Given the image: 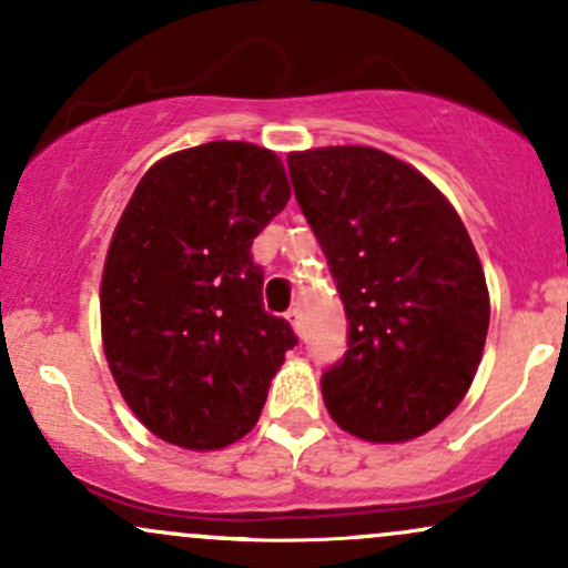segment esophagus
<instances>
[{
    "instance_id": "34e87169",
    "label": "esophagus",
    "mask_w": 568,
    "mask_h": 568,
    "mask_svg": "<svg viewBox=\"0 0 568 568\" xmlns=\"http://www.w3.org/2000/svg\"><path fill=\"white\" fill-rule=\"evenodd\" d=\"M288 321L293 325V331H296L298 336H304V321H302V310H298V306H291V310H288Z\"/></svg>"
}]
</instances>
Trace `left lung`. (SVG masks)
<instances>
[{"instance_id": "8db88e82", "label": "left lung", "mask_w": 568, "mask_h": 568, "mask_svg": "<svg viewBox=\"0 0 568 568\" xmlns=\"http://www.w3.org/2000/svg\"><path fill=\"white\" fill-rule=\"evenodd\" d=\"M288 171L349 321L325 408L361 440L419 438L484 357L491 304L470 234L433 181L382 149L291 152Z\"/></svg>"}]
</instances>
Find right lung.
<instances>
[{"mask_svg": "<svg viewBox=\"0 0 568 568\" xmlns=\"http://www.w3.org/2000/svg\"><path fill=\"white\" fill-rule=\"evenodd\" d=\"M291 197L275 152L211 141L154 162L109 243L101 338L149 433L216 452L251 433L296 344L266 315L251 245Z\"/></svg>", "mask_w": 568, "mask_h": 568, "instance_id": "right-lung-1", "label": "right lung"}]
</instances>
